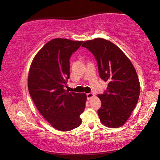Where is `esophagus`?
Returning <instances> with one entry per match:
<instances>
[{
  "mask_svg": "<svg viewBox=\"0 0 160 160\" xmlns=\"http://www.w3.org/2000/svg\"><path fill=\"white\" fill-rule=\"evenodd\" d=\"M93 93H87V99L89 100L90 98H92V97H93Z\"/></svg>",
  "mask_w": 160,
  "mask_h": 160,
  "instance_id": "esophagus-1",
  "label": "esophagus"
}]
</instances>
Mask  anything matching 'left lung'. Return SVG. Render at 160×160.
Listing matches in <instances>:
<instances>
[{"label":"left lung","mask_w":160,"mask_h":160,"mask_svg":"<svg viewBox=\"0 0 160 160\" xmlns=\"http://www.w3.org/2000/svg\"><path fill=\"white\" fill-rule=\"evenodd\" d=\"M93 53L99 76L108 82L107 90L98 94L101 107L98 114L105 126L119 128L126 123L135 108L140 93V84L132 62L111 42L101 38L86 41L82 46Z\"/></svg>","instance_id":"8db88e82"}]
</instances>
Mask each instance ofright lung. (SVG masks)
I'll list each match as a JSON object with an SVG mask.
<instances>
[{"label": "right lung", "mask_w": 160, "mask_h": 160, "mask_svg": "<svg viewBox=\"0 0 160 160\" xmlns=\"http://www.w3.org/2000/svg\"><path fill=\"white\" fill-rule=\"evenodd\" d=\"M83 42L52 39L37 52L28 73V91L43 118L60 131H69L81 123L85 93L66 92L70 76L69 59Z\"/></svg>", "instance_id": "add662e5"}]
</instances>
